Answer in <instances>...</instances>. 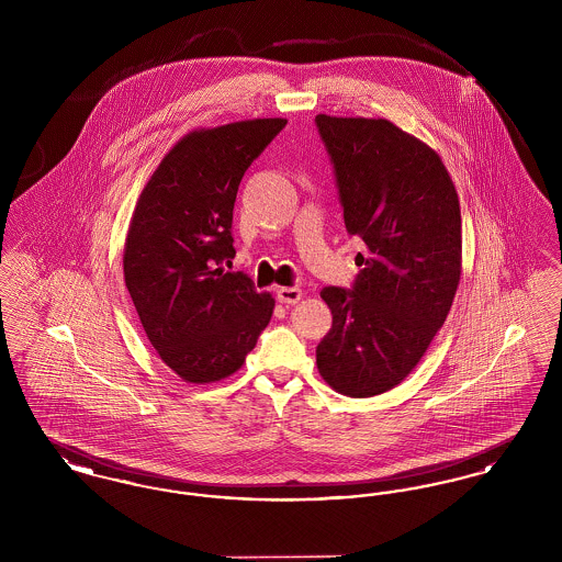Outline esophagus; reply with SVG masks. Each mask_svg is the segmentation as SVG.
<instances>
[{
	"label": "esophagus",
	"mask_w": 562,
	"mask_h": 562,
	"mask_svg": "<svg viewBox=\"0 0 562 562\" xmlns=\"http://www.w3.org/2000/svg\"><path fill=\"white\" fill-rule=\"evenodd\" d=\"M276 294H278V301H280V303L294 305V303H299V299L303 296V291L296 289V286H282V289L276 291Z\"/></svg>",
	"instance_id": "1"
}]
</instances>
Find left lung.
I'll return each instance as SVG.
<instances>
[{
  "instance_id": "8db88e82",
  "label": "left lung",
  "mask_w": 562,
  "mask_h": 562,
  "mask_svg": "<svg viewBox=\"0 0 562 562\" xmlns=\"http://www.w3.org/2000/svg\"><path fill=\"white\" fill-rule=\"evenodd\" d=\"M316 126L346 229L369 248L351 289H322L333 326L316 364L339 394L369 398L396 387L447 321L461 273V211L438 154L392 122L321 113Z\"/></svg>"
}]
</instances>
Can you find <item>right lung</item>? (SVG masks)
<instances>
[{
	"mask_svg": "<svg viewBox=\"0 0 562 562\" xmlns=\"http://www.w3.org/2000/svg\"><path fill=\"white\" fill-rule=\"evenodd\" d=\"M286 126L246 120L183 136L143 189L124 246V280L147 339L189 383L236 373L273 314L234 259L241 177Z\"/></svg>",
	"mask_w": 562,
	"mask_h": 562,
	"instance_id": "obj_1",
	"label": "right lung"
}]
</instances>
